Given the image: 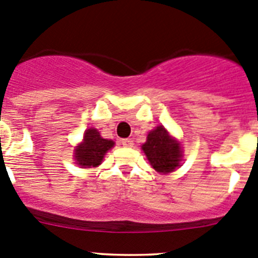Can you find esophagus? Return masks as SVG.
Masks as SVG:
<instances>
[{
  "label": "esophagus",
  "instance_id": "esophagus-1",
  "mask_svg": "<svg viewBox=\"0 0 258 258\" xmlns=\"http://www.w3.org/2000/svg\"><path fill=\"white\" fill-rule=\"evenodd\" d=\"M121 143H122V146H123V147H127V148L134 147V141L130 140V138H123V140L121 141Z\"/></svg>",
  "mask_w": 258,
  "mask_h": 258
}]
</instances>
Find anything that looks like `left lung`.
<instances>
[{
  "label": "left lung",
  "mask_w": 258,
  "mask_h": 258,
  "mask_svg": "<svg viewBox=\"0 0 258 258\" xmlns=\"http://www.w3.org/2000/svg\"><path fill=\"white\" fill-rule=\"evenodd\" d=\"M142 150L150 163L158 173L173 172L180 165L183 151L180 143L163 126H157L148 134Z\"/></svg>",
  "instance_id": "8db88e82"
}]
</instances>
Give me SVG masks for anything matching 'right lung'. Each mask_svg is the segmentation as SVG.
Wrapping results in <instances>:
<instances>
[{"label": "right lung", "mask_w": 258, "mask_h": 258, "mask_svg": "<svg viewBox=\"0 0 258 258\" xmlns=\"http://www.w3.org/2000/svg\"><path fill=\"white\" fill-rule=\"evenodd\" d=\"M115 142L101 137L96 128L86 130L84 140L74 151V159L81 168H94L101 164L104 156L113 147Z\"/></svg>", "instance_id": "add662e5"}]
</instances>
